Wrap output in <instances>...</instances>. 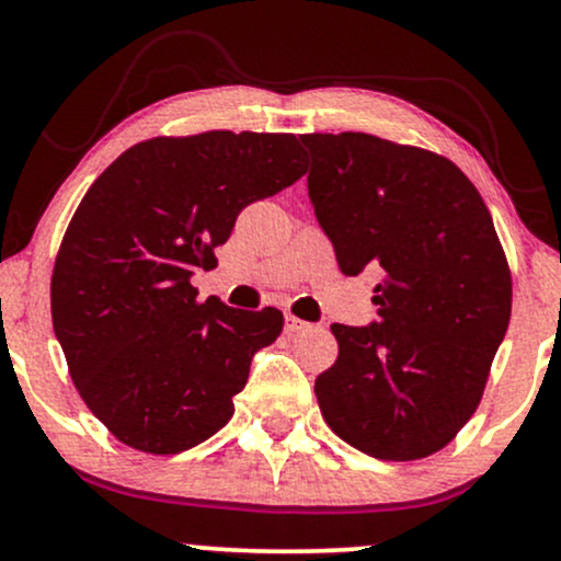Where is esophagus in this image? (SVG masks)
<instances>
[{
  "instance_id": "obj_1",
  "label": "esophagus",
  "mask_w": 561,
  "mask_h": 561,
  "mask_svg": "<svg viewBox=\"0 0 561 561\" xmlns=\"http://www.w3.org/2000/svg\"><path fill=\"white\" fill-rule=\"evenodd\" d=\"M308 327H311V324H306V321H302V319L293 317V313H287V317H285V332H287V334H298V332H306Z\"/></svg>"
}]
</instances>
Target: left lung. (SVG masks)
Listing matches in <instances>:
<instances>
[{
  "mask_svg": "<svg viewBox=\"0 0 561 561\" xmlns=\"http://www.w3.org/2000/svg\"><path fill=\"white\" fill-rule=\"evenodd\" d=\"M308 197L345 276L375 268L377 321L332 324L337 362L317 377L334 435L382 461L454 440L478 409L512 317V272L459 165L362 131L302 134Z\"/></svg>",
  "mask_w": 561,
  "mask_h": 561,
  "instance_id": "1",
  "label": "left lung"
}]
</instances>
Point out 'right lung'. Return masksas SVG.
<instances>
[{
  "mask_svg": "<svg viewBox=\"0 0 561 561\" xmlns=\"http://www.w3.org/2000/svg\"><path fill=\"white\" fill-rule=\"evenodd\" d=\"M306 173L295 134L205 131L128 147L89 186L53 272V327L70 379L126 446L182 454L234 414L276 308L197 300L244 205Z\"/></svg>",
  "mask_w": 561,
  "mask_h": 561,
  "instance_id": "add662e5",
  "label": "right lung"
}]
</instances>
